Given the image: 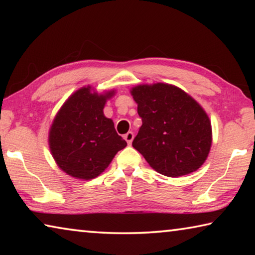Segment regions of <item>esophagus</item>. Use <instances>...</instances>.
<instances>
[{
  "instance_id": "34e87169",
  "label": "esophagus",
  "mask_w": 255,
  "mask_h": 255,
  "mask_svg": "<svg viewBox=\"0 0 255 255\" xmlns=\"http://www.w3.org/2000/svg\"><path fill=\"white\" fill-rule=\"evenodd\" d=\"M124 138H125V140H126L127 143H128V145H130L132 139H133V133L131 131H128L126 135L124 136Z\"/></svg>"
}]
</instances>
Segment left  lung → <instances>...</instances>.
Returning a JSON list of instances; mask_svg holds the SVG:
<instances>
[{
	"label": "left lung",
	"instance_id": "1",
	"mask_svg": "<svg viewBox=\"0 0 255 255\" xmlns=\"http://www.w3.org/2000/svg\"><path fill=\"white\" fill-rule=\"evenodd\" d=\"M130 94L143 122L132 147L149 166L171 178L199 169L213 143L204 108L178 86L161 82L133 86Z\"/></svg>",
	"mask_w": 255,
	"mask_h": 255
}]
</instances>
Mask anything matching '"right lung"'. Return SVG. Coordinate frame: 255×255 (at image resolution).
<instances>
[{"instance_id":"1","label":"right lung","mask_w":255,"mask_h":255,"mask_svg":"<svg viewBox=\"0 0 255 255\" xmlns=\"http://www.w3.org/2000/svg\"><path fill=\"white\" fill-rule=\"evenodd\" d=\"M115 94L116 90L98 93L91 85L82 86L56 114L48 144L56 164L66 174L79 180L97 178L127 146L114 122L103 114Z\"/></svg>"}]
</instances>
